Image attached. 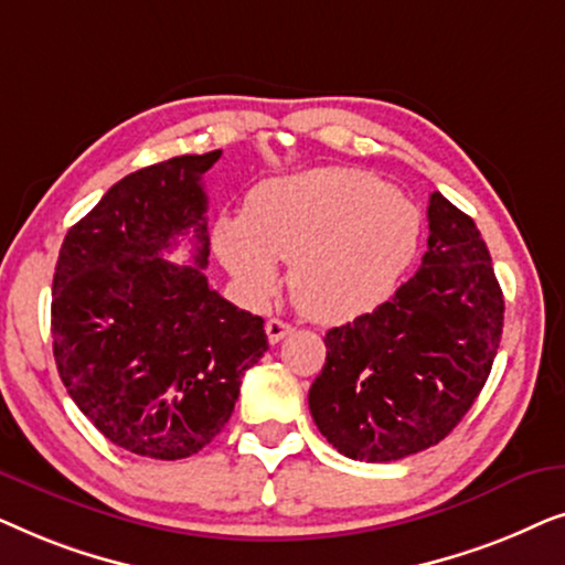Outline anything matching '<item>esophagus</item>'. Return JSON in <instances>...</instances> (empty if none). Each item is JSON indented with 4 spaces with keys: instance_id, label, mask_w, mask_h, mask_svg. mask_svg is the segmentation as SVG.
I'll list each match as a JSON object with an SVG mask.
<instances>
[{
    "instance_id": "esophagus-1",
    "label": "esophagus",
    "mask_w": 565,
    "mask_h": 565,
    "mask_svg": "<svg viewBox=\"0 0 565 565\" xmlns=\"http://www.w3.org/2000/svg\"><path fill=\"white\" fill-rule=\"evenodd\" d=\"M265 331H267V339H269V342L277 344V342H280L282 337H288V334H290L292 327H290L288 321H280V319H269V321L265 323Z\"/></svg>"
}]
</instances>
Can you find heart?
I'll list each match as a JSON object with an SVG mask.
<instances>
[{
    "instance_id": "1",
    "label": "heart",
    "mask_w": 565,
    "mask_h": 565,
    "mask_svg": "<svg viewBox=\"0 0 565 565\" xmlns=\"http://www.w3.org/2000/svg\"><path fill=\"white\" fill-rule=\"evenodd\" d=\"M419 207L362 169L327 167L257 184L242 218L223 215L213 246L252 300L280 285L290 262L296 306L321 323L360 319L383 306L422 246Z\"/></svg>"
}]
</instances>
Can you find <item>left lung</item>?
<instances>
[{
    "label": "left lung",
    "mask_w": 565,
    "mask_h": 565,
    "mask_svg": "<svg viewBox=\"0 0 565 565\" xmlns=\"http://www.w3.org/2000/svg\"><path fill=\"white\" fill-rule=\"evenodd\" d=\"M422 267L373 313L327 331L308 391L316 427L352 460L437 445L473 406L504 327V296L470 215L431 192Z\"/></svg>",
    "instance_id": "1"
}]
</instances>
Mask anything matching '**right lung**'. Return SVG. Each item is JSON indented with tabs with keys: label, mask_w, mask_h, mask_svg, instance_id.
I'll return each instance as SVG.
<instances>
[{
	"label": "right lung",
	"mask_w": 565,
	"mask_h": 565,
	"mask_svg": "<svg viewBox=\"0 0 565 565\" xmlns=\"http://www.w3.org/2000/svg\"><path fill=\"white\" fill-rule=\"evenodd\" d=\"M218 159L184 153L122 177L58 252L51 334L61 381L113 445L143 458L203 450L267 352L262 316L228 303L203 275V174ZM188 233L195 266L160 257Z\"/></svg>",
	"instance_id": "1"
}]
</instances>
